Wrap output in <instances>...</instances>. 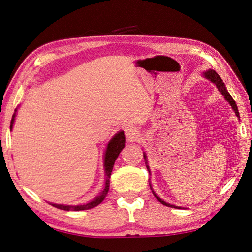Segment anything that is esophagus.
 Returning a JSON list of instances; mask_svg holds the SVG:
<instances>
[{
	"mask_svg": "<svg viewBox=\"0 0 252 252\" xmlns=\"http://www.w3.org/2000/svg\"><path fill=\"white\" fill-rule=\"evenodd\" d=\"M125 136H126L128 141H133V140H136L138 137H139V133H138V130L136 127L129 125L125 128Z\"/></svg>",
	"mask_w": 252,
	"mask_h": 252,
	"instance_id": "obj_1",
	"label": "esophagus"
}]
</instances>
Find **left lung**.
I'll list each match as a JSON object with an SVG mask.
<instances>
[{"label":"left lung","instance_id":"obj_1","mask_svg":"<svg viewBox=\"0 0 252 252\" xmlns=\"http://www.w3.org/2000/svg\"><path fill=\"white\" fill-rule=\"evenodd\" d=\"M202 76L204 77L205 79H209L210 81H211L212 84H214L215 86H217V88L219 89V91L220 92V94H222V95L224 96V99L228 102V103L230 104V106H232V109H233V111L235 112L236 116L239 117V112H238V109H237V105H236L235 101L233 100V97L230 96L229 92L227 91L226 87H225V85H224V83H223L222 78H220V77L218 75L217 71L213 70V69H208V70L203 71ZM143 158H145V161H146V165H147L148 171H149V173H150V167H149V165H148V160H147V155H146V152H143ZM150 188H151V190H152V193L155 194V197H156V198L158 200V201H160L162 204L166 205V207H169V208L181 209V207H177V205H174V204H171V203H167V202L164 201V200H162L160 197H158L157 194H156V192L153 191V189H152V187H151V184H150Z\"/></svg>","mask_w":252,"mask_h":252}]
</instances>
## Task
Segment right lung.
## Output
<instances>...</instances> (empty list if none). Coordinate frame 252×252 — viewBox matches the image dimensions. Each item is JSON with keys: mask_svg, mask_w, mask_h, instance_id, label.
<instances>
[{"mask_svg": "<svg viewBox=\"0 0 252 252\" xmlns=\"http://www.w3.org/2000/svg\"><path fill=\"white\" fill-rule=\"evenodd\" d=\"M17 110H18V107L15 109V113L12 117L11 127H9L11 128V131L13 129L15 117H16V114H17ZM124 147H125V135L123 130L117 131L115 135L111 138V140L107 142L106 149L104 151V156H103L105 183H104L103 190L99 193V196H96L94 199H92L91 201H89L88 203H84V204H77V205L70 204L69 205V204H58V203H53V202H49V203L58 209L65 210V211H81V210H88V209L96 207V205H99L107 196V192H109V189H110V177H111L113 166H114L116 158L120 156V153L123 149H124Z\"/></svg>", "mask_w": 252, "mask_h": 252, "instance_id": "obj_1", "label": "right lung"}]
</instances>
